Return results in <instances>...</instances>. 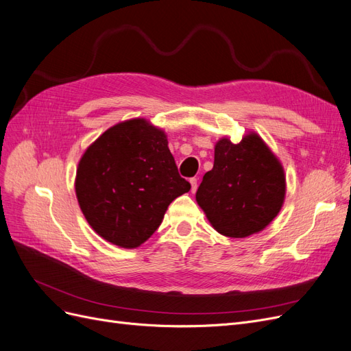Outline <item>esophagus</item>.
<instances>
[{
	"label": "esophagus",
	"instance_id": "34e87169",
	"mask_svg": "<svg viewBox=\"0 0 351 351\" xmlns=\"http://www.w3.org/2000/svg\"><path fill=\"white\" fill-rule=\"evenodd\" d=\"M189 182H191V191L195 192L197 188H198V185H197V178H191Z\"/></svg>",
	"mask_w": 351,
	"mask_h": 351
}]
</instances>
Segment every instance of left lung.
Returning a JSON list of instances; mask_svg holds the SVG:
<instances>
[{
    "label": "left lung",
    "mask_w": 351,
    "mask_h": 351,
    "mask_svg": "<svg viewBox=\"0 0 351 351\" xmlns=\"http://www.w3.org/2000/svg\"><path fill=\"white\" fill-rule=\"evenodd\" d=\"M286 194L285 171L259 135L239 144L221 138L214 166L197 191V202L211 226L229 237L261 232L277 216Z\"/></svg>",
    "instance_id": "left-lung-1"
}]
</instances>
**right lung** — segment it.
<instances>
[{
    "instance_id": "1",
    "label": "right lung",
    "mask_w": 351,
    "mask_h": 351,
    "mask_svg": "<svg viewBox=\"0 0 351 351\" xmlns=\"http://www.w3.org/2000/svg\"><path fill=\"white\" fill-rule=\"evenodd\" d=\"M189 189L165 132L140 118L101 134L83 154L75 178L86 220L121 247L144 243L160 226L169 204Z\"/></svg>"
}]
</instances>
